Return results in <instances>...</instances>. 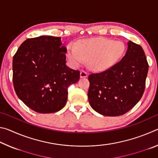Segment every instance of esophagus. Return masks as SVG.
Listing matches in <instances>:
<instances>
[{"mask_svg": "<svg viewBox=\"0 0 158 158\" xmlns=\"http://www.w3.org/2000/svg\"><path fill=\"white\" fill-rule=\"evenodd\" d=\"M88 74L86 72H85L84 70H81V73H80V77L81 78H85V77H87Z\"/></svg>", "mask_w": 158, "mask_h": 158, "instance_id": "esophagus-1", "label": "esophagus"}]
</instances>
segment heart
I'll use <instances>...</instances> for the list:
<instances>
[{
  "label": "heart",
  "mask_w": 158,
  "mask_h": 158,
  "mask_svg": "<svg viewBox=\"0 0 158 158\" xmlns=\"http://www.w3.org/2000/svg\"><path fill=\"white\" fill-rule=\"evenodd\" d=\"M124 52L122 42L106 38L82 42L78 47H68V57L74 66L78 67L89 60L90 68L96 71L106 70L113 66Z\"/></svg>",
  "instance_id": "1"
}]
</instances>
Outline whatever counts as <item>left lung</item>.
<instances>
[{
  "label": "left lung",
  "mask_w": 158,
  "mask_h": 158,
  "mask_svg": "<svg viewBox=\"0 0 158 158\" xmlns=\"http://www.w3.org/2000/svg\"><path fill=\"white\" fill-rule=\"evenodd\" d=\"M148 71L142 47L129 41L127 52L118 63L105 72L89 75L90 105L106 116L127 113L142 97Z\"/></svg>",
  "instance_id": "obj_1"
}]
</instances>
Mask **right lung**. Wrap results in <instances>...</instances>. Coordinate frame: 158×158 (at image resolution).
<instances>
[{
	"mask_svg": "<svg viewBox=\"0 0 158 158\" xmlns=\"http://www.w3.org/2000/svg\"><path fill=\"white\" fill-rule=\"evenodd\" d=\"M67 49L61 38H29L13 57V84L18 98L40 114L58 111L68 100V87L79 79V71L66 65Z\"/></svg>",
	"mask_w": 158,
	"mask_h": 158,
	"instance_id": "1",
	"label": "right lung"
}]
</instances>
